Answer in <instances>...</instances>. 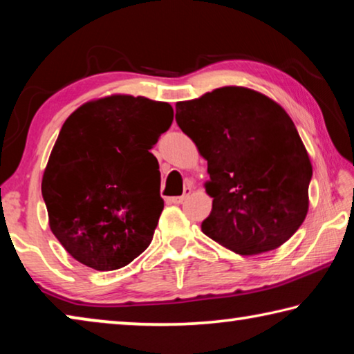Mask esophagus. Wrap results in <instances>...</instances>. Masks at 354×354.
I'll return each instance as SVG.
<instances>
[{
	"label": "esophagus",
	"mask_w": 354,
	"mask_h": 354,
	"mask_svg": "<svg viewBox=\"0 0 354 354\" xmlns=\"http://www.w3.org/2000/svg\"><path fill=\"white\" fill-rule=\"evenodd\" d=\"M190 192H192V190L187 187V189L184 190V195H181V196H171V198H167V201L173 203V205H181V203L190 195Z\"/></svg>",
	"instance_id": "obj_1"
}]
</instances>
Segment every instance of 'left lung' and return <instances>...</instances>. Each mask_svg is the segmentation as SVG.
I'll use <instances>...</instances> for the list:
<instances>
[{
  "instance_id": "8db88e82",
  "label": "left lung",
  "mask_w": 354,
  "mask_h": 354,
  "mask_svg": "<svg viewBox=\"0 0 354 354\" xmlns=\"http://www.w3.org/2000/svg\"><path fill=\"white\" fill-rule=\"evenodd\" d=\"M176 123L207 160L212 211L201 231L237 254L274 250L295 234L309 209L313 164L277 101L226 86L176 103Z\"/></svg>"
}]
</instances>
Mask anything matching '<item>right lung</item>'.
<instances>
[{
    "label": "right lung",
    "instance_id": "right-lung-1",
    "mask_svg": "<svg viewBox=\"0 0 354 354\" xmlns=\"http://www.w3.org/2000/svg\"><path fill=\"white\" fill-rule=\"evenodd\" d=\"M173 107L133 95L92 100L62 124L41 178L51 232L98 272L128 266L153 241L164 200L149 153Z\"/></svg>",
    "mask_w": 354,
    "mask_h": 354
}]
</instances>
